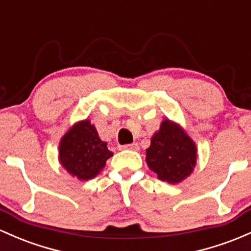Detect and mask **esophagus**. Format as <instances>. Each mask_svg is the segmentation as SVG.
<instances>
[{
    "label": "esophagus",
    "instance_id": "esophagus-1",
    "mask_svg": "<svg viewBox=\"0 0 251 251\" xmlns=\"http://www.w3.org/2000/svg\"><path fill=\"white\" fill-rule=\"evenodd\" d=\"M120 149H124V150H139V145L137 143H133V144H126L120 147Z\"/></svg>",
    "mask_w": 251,
    "mask_h": 251
}]
</instances>
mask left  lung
I'll return each instance as SVG.
<instances>
[{"instance_id":"obj_1","label":"left lung","mask_w":251,"mask_h":251,"mask_svg":"<svg viewBox=\"0 0 251 251\" xmlns=\"http://www.w3.org/2000/svg\"><path fill=\"white\" fill-rule=\"evenodd\" d=\"M147 163L159 180L181 182L197 164L195 143L180 125L164 119L147 149Z\"/></svg>"}]
</instances>
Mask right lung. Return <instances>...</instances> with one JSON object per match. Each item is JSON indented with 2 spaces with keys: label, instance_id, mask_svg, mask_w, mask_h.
<instances>
[{
  "label": "right lung",
  "instance_id": "right-lung-1",
  "mask_svg": "<svg viewBox=\"0 0 251 251\" xmlns=\"http://www.w3.org/2000/svg\"><path fill=\"white\" fill-rule=\"evenodd\" d=\"M112 156L107 143L100 139L95 126L89 120L75 124L60 139V164L78 180L87 181L95 177Z\"/></svg>",
  "mask_w": 251,
  "mask_h": 251
}]
</instances>
